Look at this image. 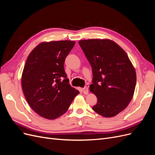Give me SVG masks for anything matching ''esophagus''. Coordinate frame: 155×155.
<instances>
[{"mask_svg":"<svg viewBox=\"0 0 155 155\" xmlns=\"http://www.w3.org/2000/svg\"><path fill=\"white\" fill-rule=\"evenodd\" d=\"M83 93L85 94H88V88L87 87H85L83 88Z\"/></svg>","mask_w":155,"mask_h":155,"instance_id":"obj_1","label":"esophagus"}]
</instances>
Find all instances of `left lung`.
I'll return each mask as SVG.
<instances>
[{"label": "left lung", "mask_w": 155, "mask_h": 155, "mask_svg": "<svg viewBox=\"0 0 155 155\" xmlns=\"http://www.w3.org/2000/svg\"><path fill=\"white\" fill-rule=\"evenodd\" d=\"M92 69L90 91L97 98L92 109L106 118L127 107L134 94L137 75L127 54L109 39L79 41Z\"/></svg>", "instance_id": "left-lung-1"}]
</instances>
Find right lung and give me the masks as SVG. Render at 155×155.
I'll return each instance as SVG.
<instances>
[{
  "instance_id": "add662e5",
  "label": "right lung",
  "mask_w": 155,
  "mask_h": 155,
  "mask_svg": "<svg viewBox=\"0 0 155 155\" xmlns=\"http://www.w3.org/2000/svg\"><path fill=\"white\" fill-rule=\"evenodd\" d=\"M75 45L72 41L41 43L27 58L22 87L31 109L45 118L64 114L79 92L69 84L64 63Z\"/></svg>"
}]
</instances>
